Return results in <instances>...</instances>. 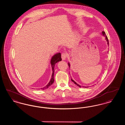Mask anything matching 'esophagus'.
<instances>
[{"label":"esophagus","instance_id":"34e87169","mask_svg":"<svg viewBox=\"0 0 125 125\" xmlns=\"http://www.w3.org/2000/svg\"><path fill=\"white\" fill-rule=\"evenodd\" d=\"M66 58H67V54L65 53H63L61 54V58L62 60H66Z\"/></svg>","mask_w":125,"mask_h":125}]
</instances>
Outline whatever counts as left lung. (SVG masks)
<instances>
[{"label": "left lung", "mask_w": 125, "mask_h": 125, "mask_svg": "<svg viewBox=\"0 0 125 125\" xmlns=\"http://www.w3.org/2000/svg\"><path fill=\"white\" fill-rule=\"evenodd\" d=\"M102 34L103 35V36H104L105 37V39H106V41L107 42V44H108V45H109V41H108V37H107V36L106 35V34H105V32L104 31H102ZM68 65H69V66L70 67V64H69V63H68ZM71 80L72 81L73 83H74L75 84H76L77 86H78V87H80V88H81L82 87L80 85H79V84H78L77 83H75L72 79H71ZM85 87V88H87V87Z\"/></svg>", "instance_id": "obj_1"}]
</instances>
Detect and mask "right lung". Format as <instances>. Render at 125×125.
<instances>
[{
  "instance_id": "add662e5",
  "label": "right lung",
  "mask_w": 125,
  "mask_h": 125,
  "mask_svg": "<svg viewBox=\"0 0 125 125\" xmlns=\"http://www.w3.org/2000/svg\"><path fill=\"white\" fill-rule=\"evenodd\" d=\"M61 53H58L55 54L52 57L51 60V64L52 65V78L51 79L50 81V82L47 85L42 88H41V89L44 90L45 89H48L50 86H51L53 83H54V66L55 64L59 62L60 61H61Z\"/></svg>"
}]
</instances>
